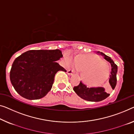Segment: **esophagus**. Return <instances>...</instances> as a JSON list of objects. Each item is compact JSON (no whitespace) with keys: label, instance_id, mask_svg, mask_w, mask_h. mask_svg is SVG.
I'll list each match as a JSON object with an SVG mask.
<instances>
[{"label":"esophagus","instance_id":"obj_1","mask_svg":"<svg viewBox=\"0 0 134 134\" xmlns=\"http://www.w3.org/2000/svg\"><path fill=\"white\" fill-rule=\"evenodd\" d=\"M67 74H68V75H73L74 71H73V70L69 69V70H67Z\"/></svg>","mask_w":134,"mask_h":134}]
</instances>
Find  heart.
I'll return each instance as SVG.
<instances>
[{
    "instance_id": "heart-1",
    "label": "heart",
    "mask_w": 134,
    "mask_h": 134,
    "mask_svg": "<svg viewBox=\"0 0 134 134\" xmlns=\"http://www.w3.org/2000/svg\"><path fill=\"white\" fill-rule=\"evenodd\" d=\"M76 66L83 71L82 77L90 85L103 82L109 75V65L100 58L94 55H81L75 58Z\"/></svg>"
}]
</instances>
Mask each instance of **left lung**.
Returning a JSON list of instances; mask_svg holds the SVG:
<instances>
[{
    "label": "left lung",
    "mask_w": 134,
    "mask_h": 134,
    "mask_svg": "<svg viewBox=\"0 0 134 134\" xmlns=\"http://www.w3.org/2000/svg\"><path fill=\"white\" fill-rule=\"evenodd\" d=\"M98 55L104 57V58L111 64V70L110 73V78L109 82L113 90L115 88L117 84V65L114 63L111 58L108 56L105 55L102 52H97ZM73 90L82 99L90 102H99L107 98L109 94L106 92L105 88L103 87H87V85L81 81L79 84L73 87Z\"/></svg>",
    "instance_id": "8db88e82"
}]
</instances>
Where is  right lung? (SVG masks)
<instances>
[{
	"mask_svg": "<svg viewBox=\"0 0 134 134\" xmlns=\"http://www.w3.org/2000/svg\"><path fill=\"white\" fill-rule=\"evenodd\" d=\"M63 57L60 50H31L16 58L10 71L15 90L29 100L43 98L51 90L55 74L66 72L57 63Z\"/></svg>",
	"mask_w": 134,
	"mask_h": 134,
	"instance_id": "1",
	"label": "right lung"
}]
</instances>
